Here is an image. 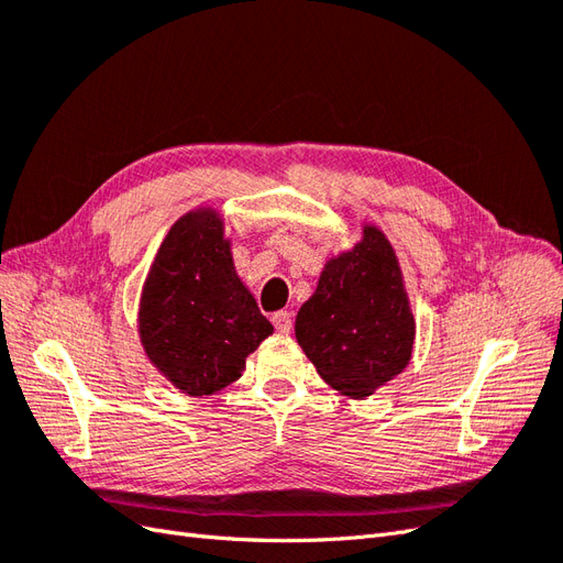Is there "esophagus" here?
<instances>
[{"label": "esophagus", "mask_w": 563, "mask_h": 563, "mask_svg": "<svg viewBox=\"0 0 563 563\" xmlns=\"http://www.w3.org/2000/svg\"><path fill=\"white\" fill-rule=\"evenodd\" d=\"M272 323H275V329H277L279 333L288 335V333H291V329H294V314L286 312V310L275 312V314H272Z\"/></svg>", "instance_id": "1"}]
</instances>
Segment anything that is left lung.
Returning a JSON list of instances; mask_svg holds the SVG:
<instances>
[{
    "label": "left lung",
    "mask_w": 563,
    "mask_h": 563,
    "mask_svg": "<svg viewBox=\"0 0 563 563\" xmlns=\"http://www.w3.org/2000/svg\"><path fill=\"white\" fill-rule=\"evenodd\" d=\"M296 340L319 376L350 399L371 397L408 366L416 319L380 228L364 223L362 240L327 261L298 310Z\"/></svg>",
    "instance_id": "8db88e82"
}]
</instances>
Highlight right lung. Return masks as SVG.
Instances as JSON below:
<instances>
[{"label":"right lung","mask_w":563,"mask_h":563,"mask_svg":"<svg viewBox=\"0 0 563 563\" xmlns=\"http://www.w3.org/2000/svg\"><path fill=\"white\" fill-rule=\"evenodd\" d=\"M225 223L211 207L178 218L143 284L141 345L150 364L190 397L242 376L272 323L234 269Z\"/></svg>","instance_id":"right-lung-1"}]
</instances>
